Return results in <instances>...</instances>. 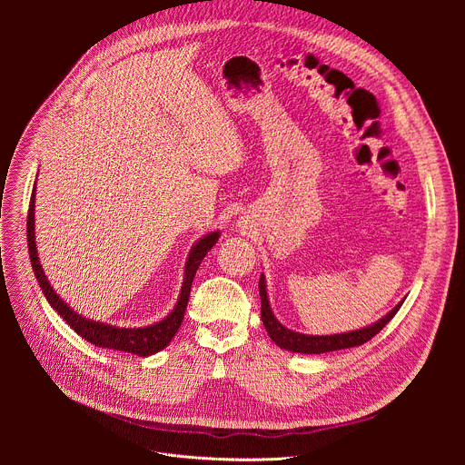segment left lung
Listing matches in <instances>:
<instances>
[{"label": "left lung", "instance_id": "left-lung-1", "mask_svg": "<svg viewBox=\"0 0 465 465\" xmlns=\"http://www.w3.org/2000/svg\"><path fill=\"white\" fill-rule=\"evenodd\" d=\"M259 296H261V320L264 329H267L269 337L280 346L282 350L292 351V353H307V355H316V353H327V351H337V350H346V348H355L370 339H373L379 331L395 316V312L400 311L403 302L397 303L388 314H384L381 320H377L371 325H366L362 329L348 331V333H339V335H303L296 333V331L285 327L283 323L278 322L274 316L269 296H267V282H264V276L261 274L259 278Z\"/></svg>", "mask_w": 465, "mask_h": 465}]
</instances>
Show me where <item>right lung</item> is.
I'll return each mask as SVG.
<instances>
[{"label": "right lung", "mask_w": 465, "mask_h": 465, "mask_svg": "<svg viewBox=\"0 0 465 465\" xmlns=\"http://www.w3.org/2000/svg\"><path fill=\"white\" fill-rule=\"evenodd\" d=\"M35 191H36V185L33 187L31 203H29L27 246H29V257H31L35 276H36L38 285H40L45 300L49 302V305L65 322L70 323V327L74 331H77V335H81L84 341H88L99 348L119 350V351H126V353L138 355V357H149V355L162 351L165 346H169V342L176 335V331L183 320V312H185V307L189 302L191 283L196 274V269L201 267L203 259L212 250V246L219 241L221 233L212 232L193 244V248L187 255V261H185V274H183V283H182L178 302H176L174 309L163 320H160L153 325H147V327H115L110 323H103V322H95V320L81 316L68 303H64V300L49 285L42 264H40V259H38L36 241H35Z\"/></svg>", "instance_id": "right-lung-1"}]
</instances>
